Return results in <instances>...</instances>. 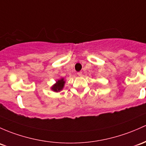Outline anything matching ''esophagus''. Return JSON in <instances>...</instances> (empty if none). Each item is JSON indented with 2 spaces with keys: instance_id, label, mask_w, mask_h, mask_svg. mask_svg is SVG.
Wrapping results in <instances>:
<instances>
[{
  "instance_id": "34e87169",
  "label": "esophagus",
  "mask_w": 146,
  "mask_h": 146,
  "mask_svg": "<svg viewBox=\"0 0 146 146\" xmlns=\"http://www.w3.org/2000/svg\"><path fill=\"white\" fill-rule=\"evenodd\" d=\"M78 76H82V72H80V71L78 72Z\"/></svg>"
}]
</instances>
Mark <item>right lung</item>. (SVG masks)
<instances>
[{
  "mask_svg": "<svg viewBox=\"0 0 146 146\" xmlns=\"http://www.w3.org/2000/svg\"><path fill=\"white\" fill-rule=\"evenodd\" d=\"M64 84H65V81H64V78H61L60 80H58L56 82V83L52 87H51L52 90H53L55 92H60L61 90H62V89L64 88Z\"/></svg>",
  "mask_w": 146,
  "mask_h": 146,
  "instance_id": "1",
  "label": "right lung"
}]
</instances>
